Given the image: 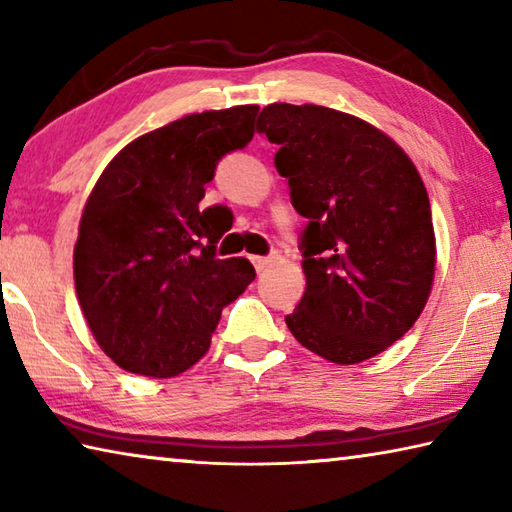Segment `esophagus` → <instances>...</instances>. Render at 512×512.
<instances>
[{"instance_id": "esophagus-1", "label": "esophagus", "mask_w": 512, "mask_h": 512, "mask_svg": "<svg viewBox=\"0 0 512 512\" xmlns=\"http://www.w3.org/2000/svg\"><path fill=\"white\" fill-rule=\"evenodd\" d=\"M250 259H253V264H255L257 271L262 273V271H266V268L275 262L277 255H275V253H273V255H253Z\"/></svg>"}]
</instances>
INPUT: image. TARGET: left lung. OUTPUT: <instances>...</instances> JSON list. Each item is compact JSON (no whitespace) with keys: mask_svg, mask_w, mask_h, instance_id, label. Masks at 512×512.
Masks as SVG:
<instances>
[{"mask_svg":"<svg viewBox=\"0 0 512 512\" xmlns=\"http://www.w3.org/2000/svg\"><path fill=\"white\" fill-rule=\"evenodd\" d=\"M259 133L280 144L275 169L289 178L305 296L287 325L332 363H361L409 332L427 305L436 237L418 169L368 121L314 106L271 103Z\"/></svg>","mask_w":512,"mask_h":512,"instance_id":"obj_1","label":"left lung"}]
</instances>
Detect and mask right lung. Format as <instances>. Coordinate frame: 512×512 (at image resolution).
Instances as JSON below:
<instances>
[{"label":"right lung","mask_w":512,"mask_h":512,"mask_svg":"<svg viewBox=\"0 0 512 512\" xmlns=\"http://www.w3.org/2000/svg\"><path fill=\"white\" fill-rule=\"evenodd\" d=\"M257 106L196 112L137 137L101 173L81 216L74 282L83 316L119 368L173 377L210 350L221 311L255 280L216 257L230 230L201 207L216 164L253 140Z\"/></svg>","instance_id":"add662e5"}]
</instances>
